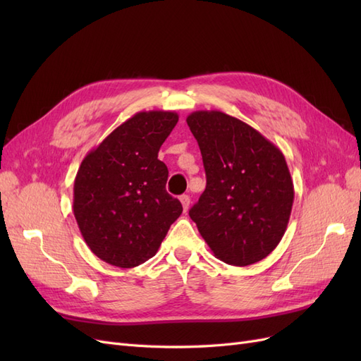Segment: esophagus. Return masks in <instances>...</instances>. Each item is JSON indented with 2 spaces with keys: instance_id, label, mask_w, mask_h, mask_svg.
<instances>
[{
  "instance_id": "1",
  "label": "esophagus",
  "mask_w": 361,
  "mask_h": 361,
  "mask_svg": "<svg viewBox=\"0 0 361 361\" xmlns=\"http://www.w3.org/2000/svg\"><path fill=\"white\" fill-rule=\"evenodd\" d=\"M180 203H182V206H183V211H188V207H190V195L188 194H183V195H180Z\"/></svg>"
}]
</instances>
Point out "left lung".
<instances>
[{
    "mask_svg": "<svg viewBox=\"0 0 361 361\" xmlns=\"http://www.w3.org/2000/svg\"><path fill=\"white\" fill-rule=\"evenodd\" d=\"M187 123L206 171L191 220L216 259L256 264L279 245L289 223L293 182L286 159L259 130L221 111H194Z\"/></svg>",
    "mask_w": 361,
    "mask_h": 361,
    "instance_id": "left-lung-1",
    "label": "left lung"
}]
</instances>
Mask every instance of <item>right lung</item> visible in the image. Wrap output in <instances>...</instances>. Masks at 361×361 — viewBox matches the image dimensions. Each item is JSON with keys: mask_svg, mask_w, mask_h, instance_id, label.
Returning <instances> with one entry per match:
<instances>
[{"mask_svg": "<svg viewBox=\"0 0 361 361\" xmlns=\"http://www.w3.org/2000/svg\"><path fill=\"white\" fill-rule=\"evenodd\" d=\"M173 111H141L117 126L82 159L73 183V215L101 260L134 268L154 257L182 204L166 191L158 159L176 126Z\"/></svg>", "mask_w": 361, "mask_h": 361, "instance_id": "add662e5", "label": "right lung"}]
</instances>
